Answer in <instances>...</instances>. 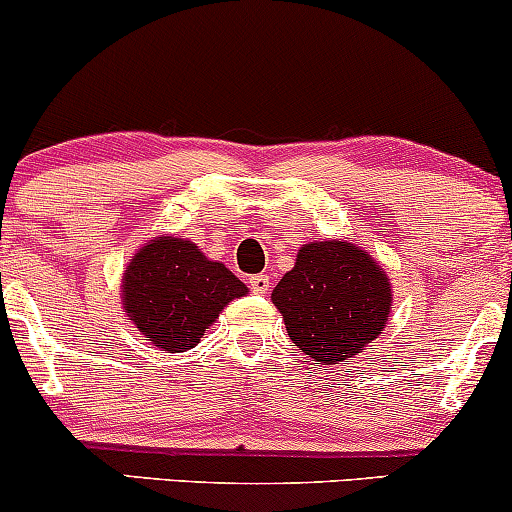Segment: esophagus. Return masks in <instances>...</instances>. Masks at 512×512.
<instances>
[{"instance_id": "34e87169", "label": "esophagus", "mask_w": 512, "mask_h": 512, "mask_svg": "<svg viewBox=\"0 0 512 512\" xmlns=\"http://www.w3.org/2000/svg\"><path fill=\"white\" fill-rule=\"evenodd\" d=\"M250 289L252 293H257V296H264V293L269 291V276L267 274L250 276Z\"/></svg>"}]
</instances>
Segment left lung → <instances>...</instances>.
Segmentation results:
<instances>
[{
    "mask_svg": "<svg viewBox=\"0 0 512 512\" xmlns=\"http://www.w3.org/2000/svg\"><path fill=\"white\" fill-rule=\"evenodd\" d=\"M272 303L291 342L322 366L361 354L385 330L392 286L366 250L344 240H317L298 250Z\"/></svg>",
    "mask_w": 512,
    "mask_h": 512,
    "instance_id": "8db88e82",
    "label": "left lung"
}]
</instances>
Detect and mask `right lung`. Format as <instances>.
Wrapping results in <instances>:
<instances>
[{"instance_id":"add662e5","label":"right lung","mask_w":512,"mask_h":512,"mask_svg":"<svg viewBox=\"0 0 512 512\" xmlns=\"http://www.w3.org/2000/svg\"><path fill=\"white\" fill-rule=\"evenodd\" d=\"M248 286L185 238L161 236L137 250L122 276V308L161 351H187Z\"/></svg>"}]
</instances>
